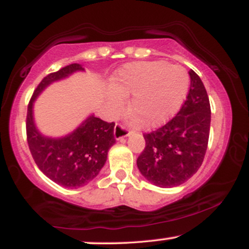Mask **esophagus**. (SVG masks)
Here are the masks:
<instances>
[{
	"label": "esophagus",
	"instance_id": "34e87169",
	"mask_svg": "<svg viewBox=\"0 0 249 249\" xmlns=\"http://www.w3.org/2000/svg\"><path fill=\"white\" fill-rule=\"evenodd\" d=\"M113 134H115V138L117 141H121V139L125 138V137L130 136V131H128L127 127H125L124 125L121 124V123H118V124H116Z\"/></svg>",
	"mask_w": 249,
	"mask_h": 249
}]
</instances>
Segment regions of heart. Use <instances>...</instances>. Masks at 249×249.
<instances>
[{
	"mask_svg": "<svg viewBox=\"0 0 249 249\" xmlns=\"http://www.w3.org/2000/svg\"><path fill=\"white\" fill-rule=\"evenodd\" d=\"M188 75L179 65L164 62L133 63L118 72L111 104L116 111L125 105V97L134 95L131 111L145 126L164 124L181 107L188 91Z\"/></svg>",
	"mask_w": 249,
	"mask_h": 249,
	"instance_id": "b5f03b06",
	"label": "heart"
}]
</instances>
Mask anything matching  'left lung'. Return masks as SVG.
I'll list each match as a JSON object with an SVG mask.
<instances>
[{"label": "left lung", "instance_id": "left-lung-1", "mask_svg": "<svg viewBox=\"0 0 249 249\" xmlns=\"http://www.w3.org/2000/svg\"><path fill=\"white\" fill-rule=\"evenodd\" d=\"M186 101L164 126L144 133V151L137 166L148 181L159 187L179 186L204 161L211 126V105L200 77L190 70Z\"/></svg>", "mask_w": 249, "mask_h": 249}]
</instances>
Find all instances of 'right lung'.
Returning <instances> with one entry per match:
<instances>
[{
    "label": "right lung",
    "mask_w": 249,
    "mask_h": 249,
    "mask_svg": "<svg viewBox=\"0 0 249 249\" xmlns=\"http://www.w3.org/2000/svg\"><path fill=\"white\" fill-rule=\"evenodd\" d=\"M84 70L81 64L67 65L42 79L34 91L27 112V141L34 160L50 180L64 187L77 188L98 176L110 147L116 142L115 123L90 116L72 133L63 138H48L38 132L34 123L33 105L36 97L53 82Z\"/></svg>",
    "instance_id": "add662e5"
}]
</instances>
